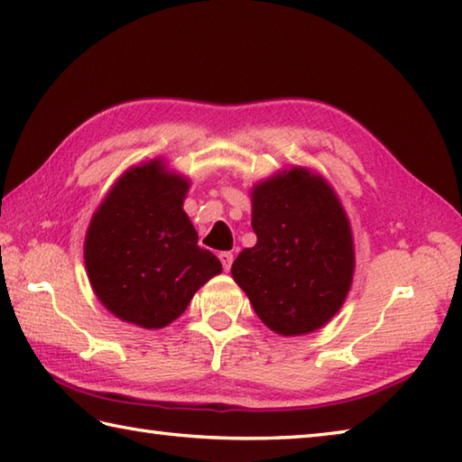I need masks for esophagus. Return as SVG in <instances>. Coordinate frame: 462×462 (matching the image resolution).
Segmentation results:
<instances>
[{
	"label": "esophagus",
	"mask_w": 462,
	"mask_h": 462,
	"mask_svg": "<svg viewBox=\"0 0 462 462\" xmlns=\"http://www.w3.org/2000/svg\"><path fill=\"white\" fill-rule=\"evenodd\" d=\"M218 258H220V262H222V268H224V272H230V268H232V262H234L232 252H220V254H218Z\"/></svg>",
	"instance_id": "34e87169"
}]
</instances>
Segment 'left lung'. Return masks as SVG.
Listing matches in <instances>:
<instances>
[{"mask_svg":"<svg viewBox=\"0 0 462 462\" xmlns=\"http://www.w3.org/2000/svg\"><path fill=\"white\" fill-rule=\"evenodd\" d=\"M258 242L238 254L232 278L278 336H306L341 310L356 272L353 232L321 174L291 166L254 184Z\"/></svg>","mask_w":462,"mask_h":462,"instance_id":"obj_1","label":"left lung"}]
</instances>
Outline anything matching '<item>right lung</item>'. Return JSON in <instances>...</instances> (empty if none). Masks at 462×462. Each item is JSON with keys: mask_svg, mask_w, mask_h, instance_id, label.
I'll return each instance as SVG.
<instances>
[{"mask_svg": "<svg viewBox=\"0 0 462 462\" xmlns=\"http://www.w3.org/2000/svg\"><path fill=\"white\" fill-rule=\"evenodd\" d=\"M190 180L162 159L125 171L95 210L85 234V268L97 300L119 318L161 329L222 272L199 246L182 204Z\"/></svg>", "mask_w": 462, "mask_h": 462, "instance_id": "right-lung-1", "label": "right lung"}]
</instances>
